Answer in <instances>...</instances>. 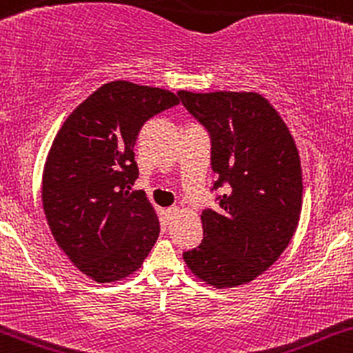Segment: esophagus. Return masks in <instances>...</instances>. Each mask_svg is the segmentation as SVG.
I'll list each match as a JSON object with an SVG mask.
<instances>
[{
	"instance_id": "34e87169",
	"label": "esophagus",
	"mask_w": 353,
	"mask_h": 353,
	"mask_svg": "<svg viewBox=\"0 0 353 353\" xmlns=\"http://www.w3.org/2000/svg\"><path fill=\"white\" fill-rule=\"evenodd\" d=\"M178 212H180V209H178V207H168V209L165 210V214H166V217H168V221L175 219V217L178 216Z\"/></svg>"
}]
</instances>
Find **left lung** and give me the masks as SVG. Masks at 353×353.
Returning <instances> with one entry per match:
<instances>
[{
    "label": "left lung",
    "mask_w": 353,
    "mask_h": 353,
    "mask_svg": "<svg viewBox=\"0 0 353 353\" xmlns=\"http://www.w3.org/2000/svg\"><path fill=\"white\" fill-rule=\"evenodd\" d=\"M207 130L219 209L202 210L203 239L183 252L187 267L214 287L252 282L282 255L303 201L299 152L275 108L256 93L178 92Z\"/></svg>",
    "instance_id": "left-lung-1"
}]
</instances>
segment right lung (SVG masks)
Masks as SVG:
<instances>
[{
  "label": "right lung",
  "instance_id": "1",
  "mask_svg": "<svg viewBox=\"0 0 353 353\" xmlns=\"http://www.w3.org/2000/svg\"><path fill=\"white\" fill-rule=\"evenodd\" d=\"M180 103L173 93L112 81L72 112L57 132L42 178V202L54 239L97 282L132 274L159 236L143 190L134 144L151 117Z\"/></svg>",
  "mask_w": 353,
  "mask_h": 353
}]
</instances>
